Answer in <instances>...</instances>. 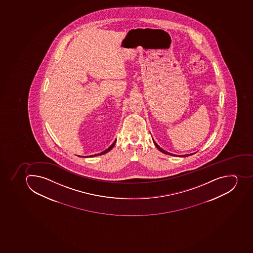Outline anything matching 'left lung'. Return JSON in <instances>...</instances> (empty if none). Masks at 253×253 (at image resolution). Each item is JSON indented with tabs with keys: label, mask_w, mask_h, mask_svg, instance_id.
I'll return each instance as SVG.
<instances>
[{
	"label": "left lung",
	"mask_w": 253,
	"mask_h": 253,
	"mask_svg": "<svg viewBox=\"0 0 253 253\" xmlns=\"http://www.w3.org/2000/svg\"><path fill=\"white\" fill-rule=\"evenodd\" d=\"M153 143H154L155 145H156V147H157V148H158L159 150L161 151V153H165V154L171 155V156H175V155L171 154V153H168V152H166V151L164 150L163 148H161V147L159 146L158 144H157V143L155 142L154 140H153ZM192 154H194V153H191V154L183 155V156H180V157H188V156H191V155Z\"/></svg>",
	"instance_id": "left-lung-1"
}]
</instances>
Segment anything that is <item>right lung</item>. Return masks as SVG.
Segmentation results:
<instances>
[{"label": "right lung", "mask_w": 253, "mask_h": 253, "mask_svg": "<svg viewBox=\"0 0 253 253\" xmlns=\"http://www.w3.org/2000/svg\"><path fill=\"white\" fill-rule=\"evenodd\" d=\"M116 140L114 141V142L112 144V145H111L109 148H107L106 150L104 151V152H102V153H98V154H95V155H92V156H89L90 157H96V156H100V155L105 154V153H108V152H109V151L112 149V148H113V146L115 145Z\"/></svg>", "instance_id": "right-lung-1"}]
</instances>
